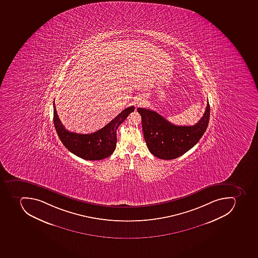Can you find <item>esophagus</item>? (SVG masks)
I'll return each mask as SVG.
<instances>
[{
    "instance_id": "obj_1",
    "label": "esophagus",
    "mask_w": 258,
    "mask_h": 258,
    "mask_svg": "<svg viewBox=\"0 0 258 258\" xmlns=\"http://www.w3.org/2000/svg\"><path fill=\"white\" fill-rule=\"evenodd\" d=\"M143 100L142 99H138V103H143Z\"/></svg>"
}]
</instances>
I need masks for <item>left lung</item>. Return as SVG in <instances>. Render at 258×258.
<instances>
[{
    "label": "left lung",
    "instance_id": "1",
    "mask_svg": "<svg viewBox=\"0 0 258 258\" xmlns=\"http://www.w3.org/2000/svg\"><path fill=\"white\" fill-rule=\"evenodd\" d=\"M210 104L201 120L192 126L175 125L152 110L138 107L143 134L149 151L159 159H174L198 143L206 132L210 119Z\"/></svg>",
    "mask_w": 258,
    "mask_h": 258
}]
</instances>
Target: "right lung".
<instances>
[{"label":"right lung","mask_w":258,"mask_h":258,"mask_svg":"<svg viewBox=\"0 0 258 258\" xmlns=\"http://www.w3.org/2000/svg\"><path fill=\"white\" fill-rule=\"evenodd\" d=\"M134 106L127 107L107 125L89 134L70 132L58 117L53 102V122L58 137L70 152L86 160H101L114 152L116 147V130L127 116L134 111Z\"/></svg>","instance_id":"right-lung-1"}]
</instances>
